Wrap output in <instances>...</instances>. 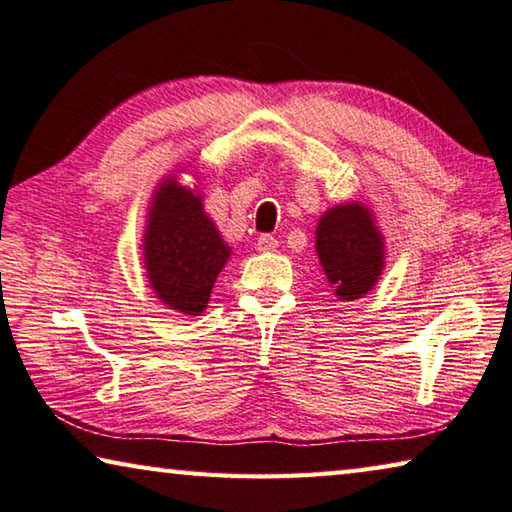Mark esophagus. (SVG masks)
<instances>
[{
	"label": "esophagus",
	"mask_w": 512,
	"mask_h": 512,
	"mask_svg": "<svg viewBox=\"0 0 512 512\" xmlns=\"http://www.w3.org/2000/svg\"><path fill=\"white\" fill-rule=\"evenodd\" d=\"M256 247H258V251H265L267 254V251H274L276 247H279V240L270 236V233H263V236H258Z\"/></svg>",
	"instance_id": "1"
}]
</instances>
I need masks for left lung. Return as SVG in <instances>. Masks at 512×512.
<instances>
[{
  "label": "left lung",
  "mask_w": 512,
  "mask_h": 512,
  "mask_svg": "<svg viewBox=\"0 0 512 512\" xmlns=\"http://www.w3.org/2000/svg\"><path fill=\"white\" fill-rule=\"evenodd\" d=\"M315 247L335 297L354 301L367 295L383 272V238L372 211L358 201L333 206L320 217Z\"/></svg>",
  "instance_id": "1"
}]
</instances>
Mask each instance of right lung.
I'll use <instances>...</instances> for the list:
<instances>
[{"instance_id":"add662e5","label":"right lung","mask_w":512,"mask_h":512,"mask_svg":"<svg viewBox=\"0 0 512 512\" xmlns=\"http://www.w3.org/2000/svg\"><path fill=\"white\" fill-rule=\"evenodd\" d=\"M142 249L149 286L165 306L183 315L204 313L217 274L231 256L201 197L177 177L156 188Z\"/></svg>"}]
</instances>
